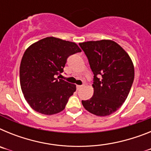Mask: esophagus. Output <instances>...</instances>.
Masks as SVG:
<instances>
[{"label": "esophagus", "mask_w": 151, "mask_h": 151, "mask_svg": "<svg viewBox=\"0 0 151 151\" xmlns=\"http://www.w3.org/2000/svg\"><path fill=\"white\" fill-rule=\"evenodd\" d=\"M76 87H77V89H78V90H80V89L84 87V85H77Z\"/></svg>", "instance_id": "obj_1"}]
</instances>
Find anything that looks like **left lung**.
Segmentation results:
<instances>
[{"label": "left lung", "mask_w": 151, "mask_h": 151, "mask_svg": "<svg viewBox=\"0 0 151 151\" xmlns=\"http://www.w3.org/2000/svg\"><path fill=\"white\" fill-rule=\"evenodd\" d=\"M94 73V95L82 101L85 110L99 116H109L120 108L132 85V61L120 45L111 40L79 43Z\"/></svg>", "instance_id": "left-lung-1"}]
</instances>
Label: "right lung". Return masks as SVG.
<instances>
[{
	"label": "right lung",
	"instance_id": "add662e5",
	"mask_svg": "<svg viewBox=\"0 0 151 151\" xmlns=\"http://www.w3.org/2000/svg\"><path fill=\"white\" fill-rule=\"evenodd\" d=\"M81 51L74 42L54 37L43 38L26 49L19 79L24 97L33 110L53 115L65 109L76 86L57 76L63 72L68 57Z\"/></svg>",
	"mask_w": 151,
	"mask_h": 151
}]
</instances>
